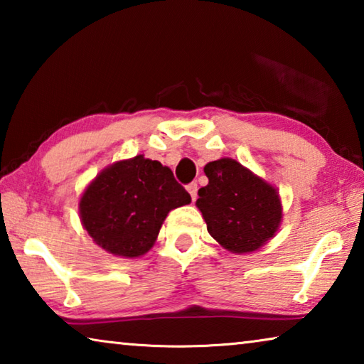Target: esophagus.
<instances>
[{
  "instance_id": "obj_1",
  "label": "esophagus",
  "mask_w": 364,
  "mask_h": 364,
  "mask_svg": "<svg viewBox=\"0 0 364 364\" xmlns=\"http://www.w3.org/2000/svg\"><path fill=\"white\" fill-rule=\"evenodd\" d=\"M197 184L196 183H191V184H188V193L191 194V199L193 200H196L197 199Z\"/></svg>"
}]
</instances>
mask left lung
<instances>
[{
	"mask_svg": "<svg viewBox=\"0 0 364 364\" xmlns=\"http://www.w3.org/2000/svg\"><path fill=\"white\" fill-rule=\"evenodd\" d=\"M204 173L208 184L199 189L196 205L221 247L250 254L276 236L282 204L273 184L230 157L208 162Z\"/></svg>",
	"mask_w": 364,
	"mask_h": 364,
	"instance_id": "obj_1",
	"label": "left lung"
}]
</instances>
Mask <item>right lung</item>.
<instances>
[{
	"label": "right lung",
	"mask_w": 364,
	"mask_h": 364,
	"mask_svg": "<svg viewBox=\"0 0 364 364\" xmlns=\"http://www.w3.org/2000/svg\"><path fill=\"white\" fill-rule=\"evenodd\" d=\"M189 202L173 171L139 154L102 168L85 188L78 212L86 232L107 254L138 258L156 244L170 210Z\"/></svg>",
	"instance_id": "add662e5"
}]
</instances>
